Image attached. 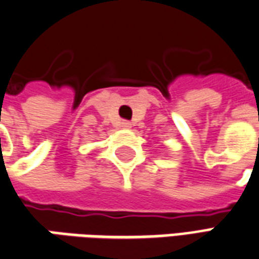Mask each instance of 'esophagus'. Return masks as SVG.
Masks as SVG:
<instances>
[{"mask_svg": "<svg viewBox=\"0 0 259 259\" xmlns=\"http://www.w3.org/2000/svg\"><path fill=\"white\" fill-rule=\"evenodd\" d=\"M131 126H133V124H131L130 121H126V120L121 121V128H124V130H130Z\"/></svg>", "mask_w": 259, "mask_h": 259, "instance_id": "34e87169", "label": "esophagus"}]
</instances>
